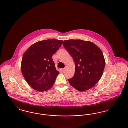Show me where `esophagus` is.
<instances>
[{"mask_svg":"<svg viewBox=\"0 0 128 128\" xmlns=\"http://www.w3.org/2000/svg\"><path fill=\"white\" fill-rule=\"evenodd\" d=\"M61 71H62V72H64V71L65 70V68H64V69H61Z\"/></svg>","mask_w":128,"mask_h":128,"instance_id":"esophagus-1","label":"esophagus"}]
</instances>
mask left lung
I'll return each instance as SVG.
<instances>
[{"label":"left lung","mask_w":128,"mask_h":128,"mask_svg":"<svg viewBox=\"0 0 128 128\" xmlns=\"http://www.w3.org/2000/svg\"><path fill=\"white\" fill-rule=\"evenodd\" d=\"M63 46L75 64L74 76L68 81L79 91L89 90L99 81L105 66L102 52L95 44L82 40H69Z\"/></svg>","instance_id":"8db88e82"}]
</instances>
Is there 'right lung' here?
<instances>
[{"mask_svg": "<svg viewBox=\"0 0 128 128\" xmlns=\"http://www.w3.org/2000/svg\"><path fill=\"white\" fill-rule=\"evenodd\" d=\"M62 40L50 39L32 44L24 54L21 71L33 89L43 92L54 85L59 72L52 56L61 46Z\"/></svg>", "mask_w": 128, "mask_h": 128, "instance_id": "1", "label": "right lung"}]
</instances>
